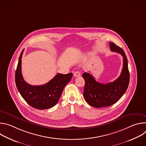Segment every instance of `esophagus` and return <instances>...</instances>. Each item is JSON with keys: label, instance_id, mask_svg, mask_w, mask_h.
<instances>
[{"label": "esophagus", "instance_id": "esophagus-1", "mask_svg": "<svg viewBox=\"0 0 146 146\" xmlns=\"http://www.w3.org/2000/svg\"><path fill=\"white\" fill-rule=\"evenodd\" d=\"M81 76V73L78 71H76L74 73V77H80Z\"/></svg>", "mask_w": 146, "mask_h": 146}]
</instances>
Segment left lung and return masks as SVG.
<instances>
[{"label":"left lung","instance_id":"8db88e82","mask_svg":"<svg viewBox=\"0 0 146 146\" xmlns=\"http://www.w3.org/2000/svg\"><path fill=\"white\" fill-rule=\"evenodd\" d=\"M111 51L120 54L123 56V68L118 78L113 82L102 84L96 81L88 73H84L85 80L84 97L91 106L96 108L108 107L116 103L126 92L129 82V72L128 59L123 50L114 43H110Z\"/></svg>","mask_w":146,"mask_h":146}]
</instances>
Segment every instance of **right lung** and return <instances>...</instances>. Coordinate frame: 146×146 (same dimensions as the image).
I'll return each instance as SVG.
<instances>
[{
    "instance_id": "1",
    "label": "right lung",
    "mask_w": 146,
    "mask_h": 146,
    "mask_svg": "<svg viewBox=\"0 0 146 146\" xmlns=\"http://www.w3.org/2000/svg\"><path fill=\"white\" fill-rule=\"evenodd\" d=\"M24 50L19 57L15 71L17 88L24 99L32 107L39 110L50 109L58 103L64 87L72 78L73 73H58L44 85H30L24 80L21 72V59Z\"/></svg>"
}]
</instances>
